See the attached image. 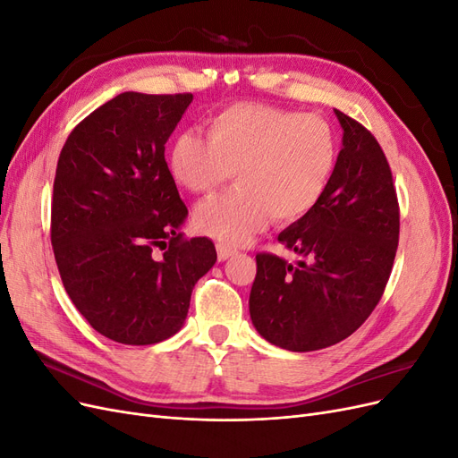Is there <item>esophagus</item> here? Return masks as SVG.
Masks as SVG:
<instances>
[{"label": "esophagus", "mask_w": 458, "mask_h": 458, "mask_svg": "<svg viewBox=\"0 0 458 458\" xmlns=\"http://www.w3.org/2000/svg\"><path fill=\"white\" fill-rule=\"evenodd\" d=\"M216 248H217V259H219V261H225V259H229L231 256L237 254V250H234L233 246H229V244H225V242H217Z\"/></svg>", "instance_id": "1"}]
</instances>
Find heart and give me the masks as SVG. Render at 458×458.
<instances>
[{
	"label": "heart",
	"instance_id": "heart-1",
	"mask_svg": "<svg viewBox=\"0 0 458 458\" xmlns=\"http://www.w3.org/2000/svg\"><path fill=\"white\" fill-rule=\"evenodd\" d=\"M336 164L338 137L323 116L266 103L229 105L208 120V137L182 131L168 150L174 182L192 195H212L234 174L237 189L195 212L199 229L225 244L308 216Z\"/></svg>",
	"mask_w": 458,
	"mask_h": 458
}]
</instances>
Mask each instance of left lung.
<instances>
[{"label":"left lung","mask_w":458,"mask_h":458,"mask_svg":"<svg viewBox=\"0 0 458 458\" xmlns=\"http://www.w3.org/2000/svg\"><path fill=\"white\" fill-rule=\"evenodd\" d=\"M344 140L332 182L313 210L279 234L303 259L256 256L250 317L267 342L315 352L348 338L380 301L399 242L390 164L363 123L336 110Z\"/></svg>","instance_id":"8db88e82"}]
</instances>
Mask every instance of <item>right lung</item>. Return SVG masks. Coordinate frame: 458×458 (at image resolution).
Segmentation results:
<instances>
[{"instance_id":"obj_1","label":"right lung","mask_w":458,"mask_h":458,"mask_svg":"<svg viewBox=\"0 0 458 458\" xmlns=\"http://www.w3.org/2000/svg\"><path fill=\"white\" fill-rule=\"evenodd\" d=\"M191 93L126 91L68 135L55 172L51 244L66 294L103 336L148 345L183 327L192 288L216 263L187 239L165 141Z\"/></svg>"}]
</instances>
